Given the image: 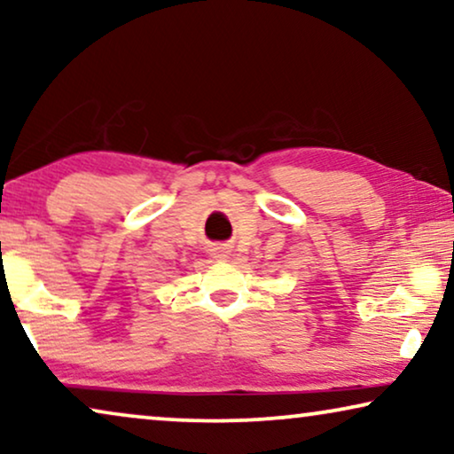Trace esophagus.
Masks as SVG:
<instances>
[{
	"label": "esophagus",
	"instance_id": "1",
	"mask_svg": "<svg viewBox=\"0 0 454 454\" xmlns=\"http://www.w3.org/2000/svg\"><path fill=\"white\" fill-rule=\"evenodd\" d=\"M210 256L215 260H227L229 258V247L223 246V244H216L210 247Z\"/></svg>",
	"mask_w": 454,
	"mask_h": 454
}]
</instances>
